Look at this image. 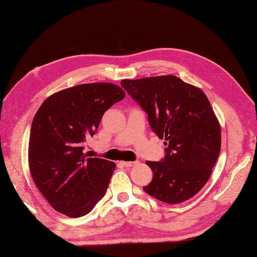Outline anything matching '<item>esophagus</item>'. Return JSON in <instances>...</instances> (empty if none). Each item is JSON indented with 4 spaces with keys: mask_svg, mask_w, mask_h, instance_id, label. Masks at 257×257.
I'll return each instance as SVG.
<instances>
[{
    "mask_svg": "<svg viewBox=\"0 0 257 257\" xmlns=\"http://www.w3.org/2000/svg\"><path fill=\"white\" fill-rule=\"evenodd\" d=\"M121 165L124 166V167H128V168H132V167H135L138 165V161H123L121 162Z\"/></svg>",
    "mask_w": 257,
    "mask_h": 257,
    "instance_id": "esophagus-1",
    "label": "esophagus"
}]
</instances>
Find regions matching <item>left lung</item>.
Instances as JSON below:
<instances>
[{"label": "left lung", "mask_w": 257, "mask_h": 257, "mask_svg": "<svg viewBox=\"0 0 257 257\" xmlns=\"http://www.w3.org/2000/svg\"><path fill=\"white\" fill-rule=\"evenodd\" d=\"M120 84L167 146L163 159L146 162L154 178L144 191L169 204L191 199L211 177L221 150L220 123L209 99L198 87L172 75Z\"/></svg>", "instance_id": "1"}]
</instances>
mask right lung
Instances as JSON below:
<instances>
[{"mask_svg":"<svg viewBox=\"0 0 257 257\" xmlns=\"http://www.w3.org/2000/svg\"><path fill=\"white\" fill-rule=\"evenodd\" d=\"M124 91L109 83L77 85L50 96L33 119L29 165L37 189L53 209L84 216L106 194L113 162L85 154L102 114Z\"/></svg>","mask_w":257,"mask_h":257,"instance_id":"1","label":"right lung"}]
</instances>
